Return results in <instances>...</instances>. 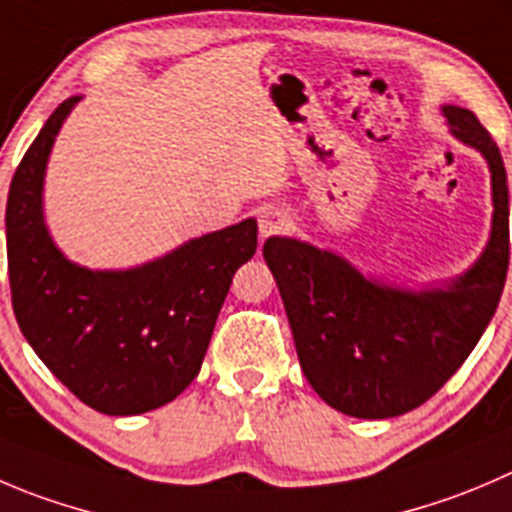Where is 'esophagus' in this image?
I'll list each match as a JSON object with an SVG mask.
<instances>
[{
	"label": "esophagus",
	"instance_id": "34e87169",
	"mask_svg": "<svg viewBox=\"0 0 512 512\" xmlns=\"http://www.w3.org/2000/svg\"><path fill=\"white\" fill-rule=\"evenodd\" d=\"M287 227H290V222L280 212H262L260 215V237L277 235V232H285Z\"/></svg>",
	"mask_w": 512,
	"mask_h": 512
}]
</instances>
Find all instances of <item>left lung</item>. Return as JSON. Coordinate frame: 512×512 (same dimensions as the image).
I'll return each mask as SVG.
<instances>
[{"label":"left lung","instance_id":"8db88e82","mask_svg":"<svg viewBox=\"0 0 512 512\" xmlns=\"http://www.w3.org/2000/svg\"><path fill=\"white\" fill-rule=\"evenodd\" d=\"M440 109L450 135L480 152L490 170L488 245L463 275L410 290L295 237H270L262 247L307 382L350 418H398L433 398L478 345L503 295L510 260L503 157L470 109Z\"/></svg>","mask_w":512,"mask_h":512}]
</instances>
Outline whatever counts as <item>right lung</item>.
<instances>
[{"mask_svg":"<svg viewBox=\"0 0 512 512\" xmlns=\"http://www.w3.org/2000/svg\"><path fill=\"white\" fill-rule=\"evenodd\" d=\"M69 97L19 162L7 197V260L19 330L84 405L140 415L175 400L200 372L232 275L257 250V222L187 240L127 270L69 260L44 222V175Z\"/></svg>","mask_w":512,"mask_h":512,"instance_id":"obj_1","label":"right lung"}]
</instances>
